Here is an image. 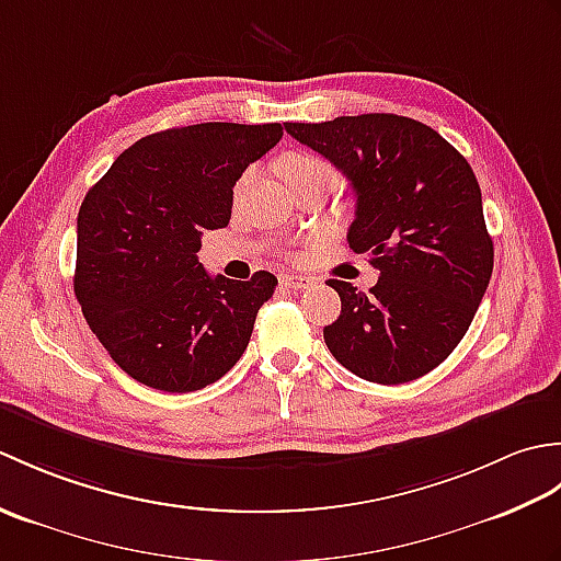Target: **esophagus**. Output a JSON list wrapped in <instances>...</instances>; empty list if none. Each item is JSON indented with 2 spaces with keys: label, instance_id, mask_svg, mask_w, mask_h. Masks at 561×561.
I'll return each instance as SVG.
<instances>
[{
  "label": "esophagus",
  "instance_id": "1",
  "mask_svg": "<svg viewBox=\"0 0 561 561\" xmlns=\"http://www.w3.org/2000/svg\"><path fill=\"white\" fill-rule=\"evenodd\" d=\"M279 282L284 284V287L287 289H294V291H301V289H308V287H313V279L311 277H306V274H282L279 277Z\"/></svg>",
  "mask_w": 561,
  "mask_h": 561
}]
</instances>
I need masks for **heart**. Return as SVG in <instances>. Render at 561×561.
<instances>
[{"label":"heart","instance_id":"obj_1","mask_svg":"<svg viewBox=\"0 0 561 561\" xmlns=\"http://www.w3.org/2000/svg\"><path fill=\"white\" fill-rule=\"evenodd\" d=\"M277 169H279L284 181L291 185V183L299 181V178L330 171V165L320 157H316V153H311V151H289V153H284V157L279 159Z\"/></svg>","mask_w":561,"mask_h":561}]
</instances>
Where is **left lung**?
Wrapping results in <instances>:
<instances>
[{"instance_id": "8db88e82", "label": "left lung", "mask_w": 561, "mask_h": 561, "mask_svg": "<svg viewBox=\"0 0 561 561\" xmlns=\"http://www.w3.org/2000/svg\"><path fill=\"white\" fill-rule=\"evenodd\" d=\"M284 129L347 175L356 197L350 248L380 272L368 294L328 279L342 301L323 330L328 350L380 386L434 371L468 332L494 267L470 163L436 129L392 113Z\"/></svg>"}]
</instances>
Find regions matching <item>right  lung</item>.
Returning <instances> with one entry per match:
<instances>
[{"label":"right lung","mask_w":561,"mask_h":561,"mask_svg":"<svg viewBox=\"0 0 561 561\" xmlns=\"http://www.w3.org/2000/svg\"><path fill=\"white\" fill-rule=\"evenodd\" d=\"M282 125L202 123L125 149L81 202L75 294L111 359L139 383L193 392L241 359L277 287L211 277L202 233L231 219L233 185L277 145Z\"/></svg>","instance_id":"right-lung-1"}]
</instances>
